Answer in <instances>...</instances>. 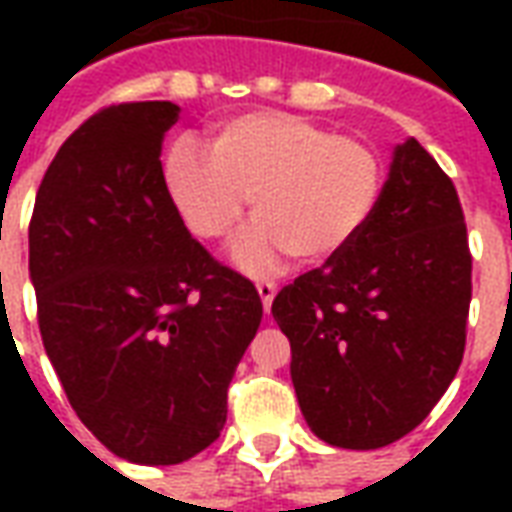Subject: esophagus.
Returning a JSON list of instances; mask_svg holds the SVG:
<instances>
[{
    "instance_id": "34e87169",
    "label": "esophagus",
    "mask_w": 512,
    "mask_h": 512,
    "mask_svg": "<svg viewBox=\"0 0 512 512\" xmlns=\"http://www.w3.org/2000/svg\"><path fill=\"white\" fill-rule=\"evenodd\" d=\"M279 285L274 279H257V293H260V301H263V307H271V301L277 296Z\"/></svg>"
}]
</instances>
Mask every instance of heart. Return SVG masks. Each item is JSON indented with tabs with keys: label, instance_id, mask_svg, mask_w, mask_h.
<instances>
[{
	"label": "heart",
	"instance_id": "obj_1",
	"mask_svg": "<svg viewBox=\"0 0 512 512\" xmlns=\"http://www.w3.org/2000/svg\"><path fill=\"white\" fill-rule=\"evenodd\" d=\"M205 150L208 161L186 142L169 147L164 183L202 241L230 235L252 197L257 227L235 246L246 268H268L285 252L299 266L332 263L365 233L384 194L376 147L288 112L227 117Z\"/></svg>",
	"mask_w": 512,
	"mask_h": 512
}]
</instances>
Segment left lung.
<instances>
[{
	"mask_svg": "<svg viewBox=\"0 0 512 512\" xmlns=\"http://www.w3.org/2000/svg\"><path fill=\"white\" fill-rule=\"evenodd\" d=\"M469 301L472 252L458 191L408 139L365 233L271 304L315 436L378 450L417 428L461 367Z\"/></svg>",
	"mask_w": 512,
	"mask_h": 512,
	"instance_id": "8db88e82",
	"label": "left lung"
}]
</instances>
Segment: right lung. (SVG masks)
Listing matches in <instances>:
<instances>
[{"label":"right lung","mask_w":512,"mask_h":512,"mask_svg":"<svg viewBox=\"0 0 512 512\" xmlns=\"http://www.w3.org/2000/svg\"><path fill=\"white\" fill-rule=\"evenodd\" d=\"M178 106L131 101L76 128L40 180L29 274L46 354L104 447L169 466L219 439L257 334L255 285L191 238L161 169Z\"/></svg>","instance_id":"add662e5"}]
</instances>
